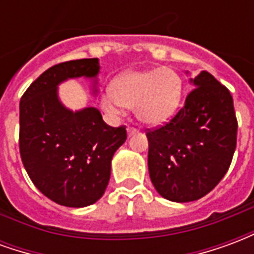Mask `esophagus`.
I'll use <instances>...</instances> for the list:
<instances>
[{"label": "esophagus", "instance_id": "34e87169", "mask_svg": "<svg viewBox=\"0 0 254 254\" xmlns=\"http://www.w3.org/2000/svg\"><path fill=\"white\" fill-rule=\"evenodd\" d=\"M136 133H138L137 127H127V134H129V136H132V134H136Z\"/></svg>", "mask_w": 254, "mask_h": 254}]
</instances>
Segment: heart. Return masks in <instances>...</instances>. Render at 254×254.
<instances>
[{
    "instance_id": "b5f03b06",
    "label": "heart",
    "mask_w": 254,
    "mask_h": 254,
    "mask_svg": "<svg viewBox=\"0 0 254 254\" xmlns=\"http://www.w3.org/2000/svg\"><path fill=\"white\" fill-rule=\"evenodd\" d=\"M181 94V76L171 67H156L117 77L111 92L100 98V105L110 113H117L121 106L134 109L141 121L156 125L174 114Z\"/></svg>"
}]
</instances>
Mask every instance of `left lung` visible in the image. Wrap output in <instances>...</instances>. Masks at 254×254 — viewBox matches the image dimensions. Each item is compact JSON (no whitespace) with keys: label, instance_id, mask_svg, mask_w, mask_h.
<instances>
[{"label":"left lung","instance_id":"left-lung-1","mask_svg":"<svg viewBox=\"0 0 254 254\" xmlns=\"http://www.w3.org/2000/svg\"><path fill=\"white\" fill-rule=\"evenodd\" d=\"M191 83L176 116L145 130L151 181L160 196L177 202L194 201L212 190L237 147L238 122L229 89L205 70Z\"/></svg>","mask_w":254,"mask_h":254}]
</instances>
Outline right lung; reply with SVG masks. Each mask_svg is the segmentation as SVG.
<instances>
[{"instance_id":"add662e5","label":"right lung","mask_w":254,"mask_h":254,"mask_svg":"<svg viewBox=\"0 0 254 254\" xmlns=\"http://www.w3.org/2000/svg\"><path fill=\"white\" fill-rule=\"evenodd\" d=\"M98 72V58L57 64L20 99L19 148L25 171L45 196L65 207H87L103 196L113 155L127 140L125 125H107L94 107L72 113L58 100V83Z\"/></svg>"}]
</instances>
